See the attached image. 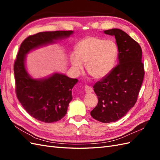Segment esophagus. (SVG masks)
<instances>
[{"label":"esophagus","instance_id":"1","mask_svg":"<svg viewBox=\"0 0 160 160\" xmlns=\"http://www.w3.org/2000/svg\"><path fill=\"white\" fill-rule=\"evenodd\" d=\"M85 90L86 93H92V92H93V88H92L91 87H89V86H88V85H86V86L85 87Z\"/></svg>","mask_w":160,"mask_h":160}]
</instances>
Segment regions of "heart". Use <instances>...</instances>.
Instances as JSON below:
<instances>
[{
	"mask_svg": "<svg viewBox=\"0 0 160 160\" xmlns=\"http://www.w3.org/2000/svg\"><path fill=\"white\" fill-rule=\"evenodd\" d=\"M76 55L71 57V62L76 72H82L83 64L89 75L101 79L113 70L117 61L119 49L112 40L93 36L82 38L75 46Z\"/></svg>",
	"mask_w": 160,
	"mask_h": 160,
	"instance_id": "1",
	"label": "heart"
}]
</instances>
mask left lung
<instances>
[{
	"label": "left lung",
	"instance_id": "obj_1",
	"mask_svg": "<svg viewBox=\"0 0 160 160\" xmlns=\"http://www.w3.org/2000/svg\"><path fill=\"white\" fill-rule=\"evenodd\" d=\"M104 32L115 37L119 64L93 86L98 103L91 115L99 122L110 123L122 119L136 103L145 71L138 42L118 28Z\"/></svg>",
	"mask_w": 160,
	"mask_h": 160
}]
</instances>
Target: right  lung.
<instances>
[{"mask_svg": "<svg viewBox=\"0 0 160 160\" xmlns=\"http://www.w3.org/2000/svg\"><path fill=\"white\" fill-rule=\"evenodd\" d=\"M72 33V31H56L28 36L22 42L14 61L17 99L28 114L41 122L52 123L64 117L72 98L71 89L78 80L59 73L45 79H31L25 67V55L36 47L69 37Z\"/></svg>", "mask_w": 160, "mask_h": 160, "instance_id": "add662e5", "label": "right lung"}]
</instances>
